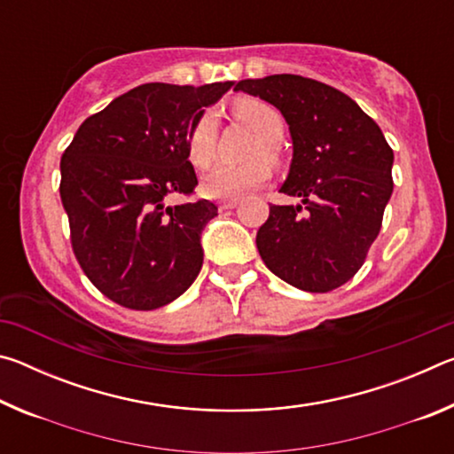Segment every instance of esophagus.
Instances as JSON below:
<instances>
[{
  "instance_id": "34e87169",
  "label": "esophagus",
  "mask_w": 454,
  "mask_h": 454,
  "mask_svg": "<svg viewBox=\"0 0 454 454\" xmlns=\"http://www.w3.org/2000/svg\"><path fill=\"white\" fill-rule=\"evenodd\" d=\"M238 204H240V200H236V198L224 200V202H220V210H234Z\"/></svg>"
}]
</instances>
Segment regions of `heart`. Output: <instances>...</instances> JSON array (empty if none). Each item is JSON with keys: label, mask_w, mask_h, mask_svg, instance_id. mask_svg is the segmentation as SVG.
Returning <instances> with one entry per match:
<instances>
[{"label": "heart", "mask_w": 454, "mask_h": 454, "mask_svg": "<svg viewBox=\"0 0 454 454\" xmlns=\"http://www.w3.org/2000/svg\"><path fill=\"white\" fill-rule=\"evenodd\" d=\"M234 114L244 120L256 134L262 136V145L258 153H274V144L280 140L284 132V121L280 112L262 99L244 98L234 104ZM214 136H216V118L212 112H204L192 124L186 140L188 158L196 168L210 164L214 153ZM270 178V164L264 158H256L246 164L220 162L202 178V192L208 198H238L248 194L266 184Z\"/></svg>", "instance_id": "1"}]
</instances>
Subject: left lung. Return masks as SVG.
Masks as SVG:
<instances>
[{
    "label": "left lung",
    "instance_id": "left-lung-1",
    "mask_svg": "<svg viewBox=\"0 0 454 454\" xmlns=\"http://www.w3.org/2000/svg\"><path fill=\"white\" fill-rule=\"evenodd\" d=\"M234 91L272 104L286 120L292 162L256 246L270 270L306 292H330L363 266L393 194L395 153L355 99L326 83L278 74L242 80Z\"/></svg>",
    "mask_w": 454,
    "mask_h": 454
}]
</instances>
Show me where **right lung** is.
Here are the masks:
<instances>
[{
    "instance_id": "add662e5",
    "label": "right lung",
    "mask_w": 454,
    "mask_h": 454,
    "mask_svg": "<svg viewBox=\"0 0 454 454\" xmlns=\"http://www.w3.org/2000/svg\"><path fill=\"white\" fill-rule=\"evenodd\" d=\"M234 82L144 83L90 116L61 156L59 196L82 270L110 301L153 310L200 274V236L218 216L208 200L168 206L198 184L188 132Z\"/></svg>"
}]
</instances>
